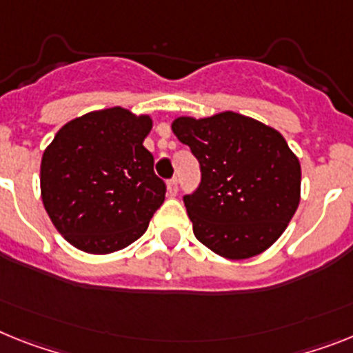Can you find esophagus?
<instances>
[{
  "mask_svg": "<svg viewBox=\"0 0 353 353\" xmlns=\"http://www.w3.org/2000/svg\"><path fill=\"white\" fill-rule=\"evenodd\" d=\"M167 190L170 195L177 194V177H174V179H170V181L167 183Z\"/></svg>",
  "mask_w": 353,
  "mask_h": 353,
  "instance_id": "34e87169",
  "label": "esophagus"
}]
</instances>
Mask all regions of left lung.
I'll return each mask as SVG.
<instances>
[{"mask_svg":"<svg viewBox=\"0 0 353 353\" xmlns=\"http://www.w3.org/2000/svg\"><path fill=\"white\" fill-rule=\"evenodd\" d=\"M172 132L201 163L199 188L183 199L195 239L228 260L269 250L301 197L300 159L285 138L233 111L177 117Z\"/></svg>","mask_w":353,"mask_h":353,"instance_id":"left-lung-1","label":"left lung"}]
</instances>
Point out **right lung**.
Wrapping results in <instances>:
<instances>
[{"instance_id":"1","label":"right lung","mask_w":353,"mask_h":353,"mask_svg":"<svg viewBox=\"0 0 353 353\" xmlns=\"http://www.w3.org/2000/svg\"><path fill=\"white\" fill-rule=\"evenodd\" d=\"M149 114L125 108L85 112L61 127L41 159V199L73 248L109 254L138 241L165 201L143 147Z\"/></svg>"}]
</instances>
